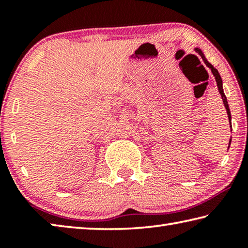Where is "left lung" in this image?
Listing matches in <instances>:
<instances>
[{
	"instance_id": "8db88e82",
	"label": "left lung",
	"mask_w": 248,
	"mask_h": 248,
	"mask_svg": "<svg viewBox=\"0 0 248 248\" xmlns=\"http://www.w3.org/2000/svg\"><path fill=\"white\" fill-rule=\"evenodd\" d=\"M195 51L198 52V53L200 54V57L202 58V60H203L204 63H205V65H207L209 69H211L212 74L215 75V78H216L217 85V90H219L220 94H221V97H222V100H223V104H224V107H225V109H226V112H228L229 121H230V124H231V111H230V108H229L228 99H226V96H225L224 92H223V86H222V78H221V77H220V74H219V72H217V70L215 68V66H213L211 63H210V62H208V60H207V59H205V57H204V54L202 53V51H201V50H200L199 48H195ZM231 140H232V139H230L229 148H230V144H231Z\"/></svg>"
}]
</instances>
